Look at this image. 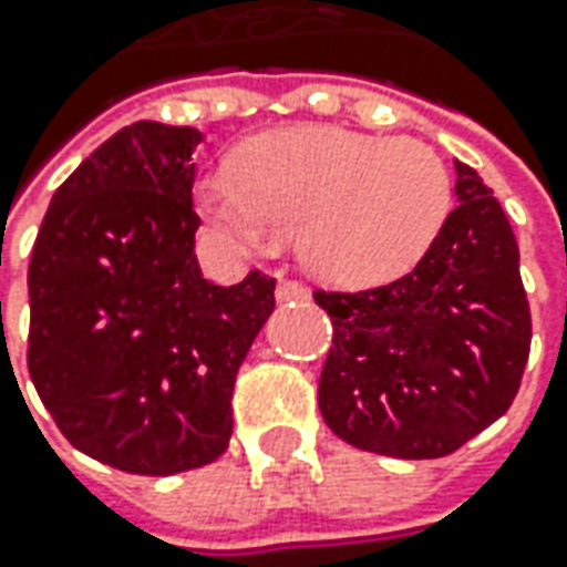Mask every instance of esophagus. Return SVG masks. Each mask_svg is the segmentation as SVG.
<instances>
[{"label": "esophagus", "mask_w": 567, "mask_h": 567, "mask_svg": "<svg viewBox=\"0 0 567 567\" xmlns=\"http://www.w3.org/2000/svg\"><path fill=\"white\" fill-rule=\"evenodd\" d=\"M309 296L312 293L299 280H280L277 284V302H306Z\"/></svg>", "instance_id": "obj_1"}]
</instances>
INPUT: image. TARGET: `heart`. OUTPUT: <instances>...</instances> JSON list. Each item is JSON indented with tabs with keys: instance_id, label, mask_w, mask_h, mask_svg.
<instances>
[{
	"instance_id": "heart-1",
	"label": "heart",
	"mask_w": 567,
	"mask_h": 567,
	"mask_svg": "<svg viewBox=\"0 0 567 567\" xmlns=\"http://www.w3.org/2000/svg\"><path fill=\"white\" fill-rule=\"evenodd\" d=\"M451 195L429 144L338 125L261 135L239 169L214 166L192 188L195 210L236 243L277 246L299 227L302 261L347 287L413 268L445 227Z\"/></svg>"
}]
</instances>
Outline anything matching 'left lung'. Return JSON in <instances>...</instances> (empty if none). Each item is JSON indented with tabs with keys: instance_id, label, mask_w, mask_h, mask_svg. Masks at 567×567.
I'll list each match as a JSON object with an SVG mask.
<instances>
[{
	"instance_id": "left-lung-1",
	"label": "left lung",
	"mask_w": 567,
	"mask_h": 567,
	"mask_svg": "<svg viewBox=\"0 0 567 567\" xmlns=\"http://www.w3.org/2000/svg\"><path fill=\"white\" fill-rule=\"evenodd\" d=\"M457 207L398 280L324 293L334 347L318 410L347 445L401 461L445 457L508 406L530 357V306L520 251L492 188L467 164Z\"/></svg>"
}]
</instances>
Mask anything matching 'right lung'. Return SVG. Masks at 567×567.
I'll use <instances>...</instances> for the list:
<instances>
[{
    "label": "right lung",
    "instance_id": "1",
    "mask_svg": "<svg viewBox=\"0 0 567 567\" xmlns=\"http://www.w3.org/2000/svg\"><path fill=\"white\" fill-rule=\"evenodd\" d=\"M202 142L192 125H125L55 188L33 243V388L78 451L125 473L169 476L227 451L236 372L274 312L268 274L202 277Z\"/></svg>",
    "mask_w": 567,
    "mask_h": 567
}]
</instances>
